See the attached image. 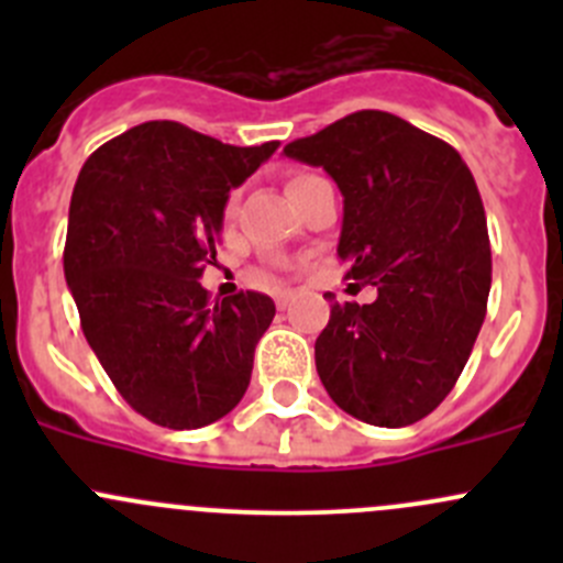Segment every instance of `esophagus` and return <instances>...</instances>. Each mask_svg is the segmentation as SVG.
<instances>
[{
  "label": "esophagus",
  "mask_w": 563,
  "mask_h": 563,
  "mask_svg": "<svg viewBox=\"0 0 563 563\" xmlns=\"http://www.w3.org/2000/svg\"><path fill=\"white\" fill-rule=\"evenodd\" d=\"M291 299H294V294L291 291H280L275 297V305H277V310H286L288 305H291Z\"/></svg>",
  "instance_id": "34e87169"
}]
</instances>
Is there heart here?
<instances>
[{"label":"heart","instance_id":"1","mask_svg":"<svg viewBox=\"0 0 563 563\" xmlns=\"http://www.w3.org/2000/svg\"><path fill=\"white\" fill-rule=\"evenodd\" d=\"M313 179H318V176H313V174H297V176H291V179H288V196H291V192H297L299 187L310 185V181H313Z\"/></svg>","mask_w":563,"mask_h":563}]
</instances>
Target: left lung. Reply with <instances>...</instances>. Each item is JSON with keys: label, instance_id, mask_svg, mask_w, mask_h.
<instances>
[{"label": "left lung", "instance_id": "1", "mask_svg": "<svg viewBox=\"0 0 563 563\" xmlns=\"http://www.w3.org/2000/svg\"><path fill=\"white\" fill-rule=\"evenodd\" d=\"M343 192L345 277L371 305H332L316 340L323 389L351 417L406 428L450 395L490 294L485 207L446 141L387 111H356L283 150Z\"/></svg>", "mask_w": 563, "mask_h": 563}]
</instances>
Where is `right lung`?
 Instances as JSON below:
<instances>
[{
    "label": "right lung",
    "instance_id": "right-lung-1",
    "mask_svg": "<svg viewBox=\"0 0 563 563\" xmlns=\"http://www.w3.org/2000/svg\"><path fill=\"white\" fill-rule=\"evenodd\" d=\"M277 141L231 146L179 122H144L89 155L70 198L65 280L119 395L172 430L218 422L245 395L266 294L209 302L223 209Z\"/></svg>",
    "mask_w": 563,
    "mask_h": 563
}]
</instances>
